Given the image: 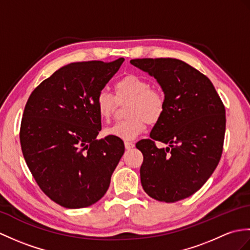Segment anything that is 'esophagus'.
Wrapping results in <instances>:
<instances>
[{"mask_svg":"<svg viewBox=\"0 0 250 250\" xmlns=\"http://www.w3.org/2000/svg\"><path fill=\"white\" fill-rule=\"evenodd\" d=\"M134 143H131V142H125V149L126 150H130V149H132V148H134Z\"/></svg>","mask_w":250,"mask_h":250,"instance_id":"obj_1","label":"esophagus"}]
</instances>
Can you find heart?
Masks as SVG:
<instances>
[{"instance_id":"1","label":"heart","mask_w":250,"mask_h":250,"mask_svg":"<svg viewBox=\"0 0 250 250\" xmlns=\"http://www.w3.org/2000/svg\"><path fill=\"white\" fill-rule=\"evenodd\" d=\"M115 97L106 90L98 92L96 108L103 121L111 119L118 102L130 103L126 106V119L115 124L104 131V134L123 141H133L144 132L148 125H155L163 117L166 109L164 92L151 87L148 80L135 74L120 79L114 85ZM116 99H115L114 98Z\"/></svg>"}]
</instances>
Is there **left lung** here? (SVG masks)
<instances>
[{
    "label": "left lung",
    "instance_id": "obj_1",
    "mask_svg": "<svg viewBox=\"0 0 250 250\" xmlns=\"http://www.w3.org/2000/svg\"><path fill=\"white\" fill-rule=\"evenodd\" d=\"M153 77L166 98L163 117L136 148L141 182L152 198L176 202L196 193L217 167L226 131L225 106L205 74L176 59L132 60ZM155 141L167 143L158 148Z\"/></svg>",
    "mask_w": 250,
    "mask_h": 250
}]
</instances>
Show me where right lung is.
Returning a JSON list of instances; mask_svg holds the SVG:
<instances>
[{
  "instance_id": "obj_1",
  "label": "right lung",
  "mask_w": 250,
  "mask_h": 250,
  "mask_svg": "<svg viewBox=\"0 0 250 250\" xmlns=\"http://www.w3.org/2000/svg\"><path fill=\"white\" fill-rule=\"evenodd\" d=\"M125 59L72 62L37 86L23 112V156L43 193L68 208L89 207L108 189L125 152L124 142L97 139L96 97Z\"/></svg>"
}]
</instances>
